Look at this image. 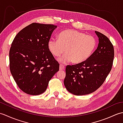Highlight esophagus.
Instances as JSON below:
<instances>
[{
  "mask_svg": "<svg viewBox=\"0 0 123 123\" xmlns=\"http://www.w3.org/2000/svg\"><path fill=\"white\" fill-rule=\"evenodd\" d=\"M64 67L63 66L62 64H60V70H64Z\"/></svg>",
  "mask_w": 123,
  "mask_h": 123,
  "instance_id": "1",
  "label": "esophagus"
}]
</instances>
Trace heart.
<instances>
[{
	"mask_svg": "<svg viewBox=\"0 0 123 123\" xmlns=\"http://www.w3.org/2000/svg\"><path fill=\"white\" fill-rule=\"evenodd\" d=\"M97 46V41L92 36L87 35L74 30L64 31L59 38H51L48 43L49 51L54 56L66 54L58 59L60 63L71 62L79 64L85 61L93 53Z\"/></svg>",
	"mask_w": 123,
	"mask_h": 123,
	"instance_id": "b5f03b06",
	"label": "heart"
}]
</instances>
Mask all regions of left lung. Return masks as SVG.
<instances>
[{"label":"left lung","mask_w":123,"mask_h":123,"mask_svg":"<svg viewBox=\"0 0 123 123\" xmlns=\"http://www.w3.org/2000/svg\"><path fill=\"white\" fill-rule=\"evenodd\" d=\"M99 40L96 51L85 61L67 66L64 84L74 95L82 96L95 91L103 85L113 66L114 49L108 38L95 31Z\"/></svg>","instance_id":"1"}]
</instances>
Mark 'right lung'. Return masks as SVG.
Wrapping results in <instances>:
<instances>
[{"label":"right lung","instance_id":"right-lung-1","mask_svg":"<svg viewBox=\"0 0 123 123\" xmlns=\"http://www.w3.org/2000/svg\"><path fill=\"white\" fill-rule=\"evenodd\" d=\"M57 26L33 23L15 36L9 51L10 72L23 92L38 95L59 70L58 63L48 47Z\"/></svg>","mask_w":123,"mask_h":123}]
</instances>
